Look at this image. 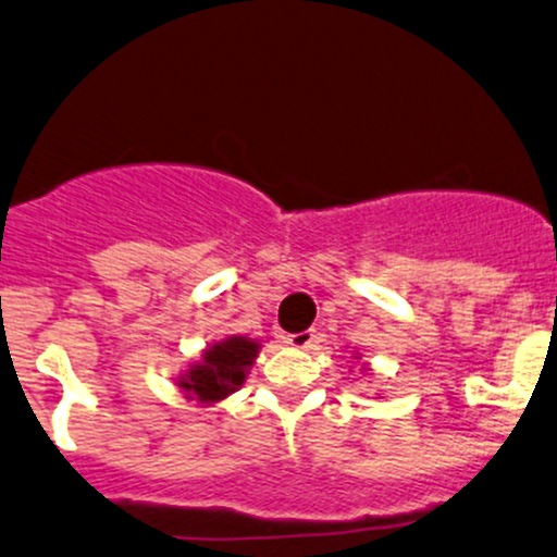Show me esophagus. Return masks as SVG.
I'll return each instance as SVG.
<instances>
[{"mask_svg": "<svg viewBox=\"0 0 557 557\" xmlns=\"http://www.w3.org/2000/svg\"><path fill=\"white\" fill-rule=\"evenodd\" d=\"M286 342L297 349H310L312 345H315V331L308 329V331H299V334H289L286 336Z\"/></svg>", "mask_w": 557, "mask_h": 557, "instance_id": "34e87169", "label": "esophagus"}]
</instances>
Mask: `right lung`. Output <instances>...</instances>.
<instances>
[{"label": "right lung", "mask_w": 557, "mask_h": 557, "mask_svg": "<svg viewBox=\"0 0 557 557\" xmlns=\"http://www.w3.org/2000/svg\"><path fill=\"white\" fill-rule=\"evenodd\" d=\"M258 347V342H249L247 336H228L226 342H218L202 355V362L189 368V373L181 379V389L199 403L223 399L245 384V373L252 366Z\"/></svg>", "instance_id": "right-lung-1"}]
</instances>
